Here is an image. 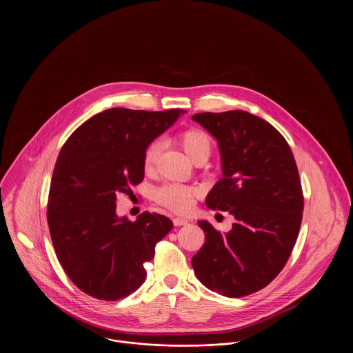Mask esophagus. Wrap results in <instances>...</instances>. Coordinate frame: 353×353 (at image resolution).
<instances>
[{
  "instance_id": "esophagus-1",
  "label": "esophagus",
  "mask_w": 353,
  "mask_h": 353,
  "mask_svg": "<svg viewBox=\"0 0 353 353\" xmlns=\"http://www.w3.org/2000/svg\"><path fill=\"white\" fill-rule=\"evenodd\" d=\"M172 223H174L175 227H181V225H186V224H188V220L181 219V217H174V219H172Z\"/></svg>"
}]
</instances>
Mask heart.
I'll return each instance as SVG.
<instances>
[{
    "mask_svg": "<svg viewBox=\"0 0 353 353\" xmlns=\"http://www.w3.org/2000/svg\"><path fill=\"white\" fill-rule=\"evenodd\" d=\"M178 143L186 152V154L193 160L199 159H208L210 152L213 150V139L212 136L197 128L186 129L178 134ZM161 152V144L159 141L150 143L143 154V167L147 172L153 171L156 163L159 160ZM201 194L200 189L176 185V183H167L160 186L154 190V201L172 212L176 213H188L194 206V199Z\"/></svg>",
    "mask_w": 353,
    "mask_h": 353,
    "instance_id": "b5f03b06",
    "label": "heart"
}]
</instances>
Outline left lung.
Segmentation results:
<instances>
[{
	"mask_svg": "<svg viewBox=\"0 0 353 353\" xmlns=\"http://www.w3.org/2000/svg\"><path fill=\"white\" fill-rule=\"evenodd\" d=\"M192 118L217 140L221 153L223 178L205 203L235 217L224 235L199 221L205 243L192 265L210 291L246 296L276 279L295 246L304 206L298 165L281 133L248 111Z\"/></svg>",
	"mask_w": 353,
	"mask_h": 353,
	"instance_id": "1",
	"label": "left lung"
}]
</instances>
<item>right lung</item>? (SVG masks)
Returning <instances> with one entry per match:
<instances>
[{
  "instance_id": "1",
  "label": "right lung",
  "mask_w": 353,
  "mask_h": 353,
  "mask_svg": "<svg viewBox=\"0 0 353 353\" xmlns=\"http://www.w3.org/2000/svg\"><path fill=\"white\" fill-rule=\"evenodd\" d=\"M183 110L99 112L77 128L58 154L51 176L48 223L57 258L87 295L118 301L145 281L144 263L172 228L159 213L119 219L117 196L144 179L145 147Z\"/></svg>"
}]
</instances>
